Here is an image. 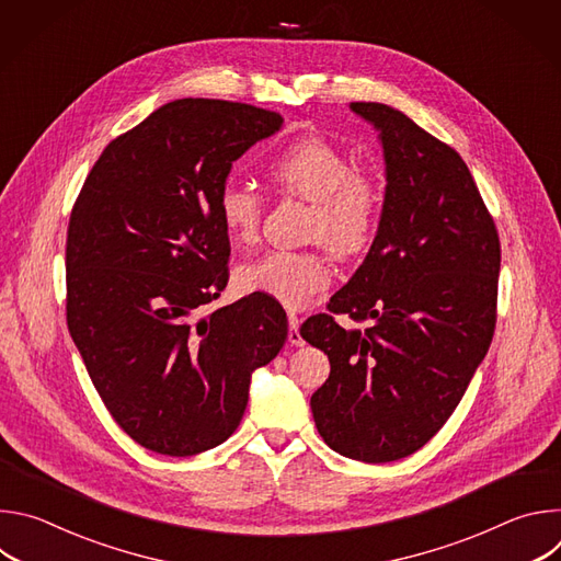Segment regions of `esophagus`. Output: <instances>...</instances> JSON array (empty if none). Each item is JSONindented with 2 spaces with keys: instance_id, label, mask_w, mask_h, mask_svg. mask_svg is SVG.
<instances>
[{
  "instance_id": "obj_1",
  "label": "esophagus",
  "mask_w": 561,
  "mask_h": 561,
  "mask_svg": "<svg viewBox=\"0 0 561 561\" xmlns=\"http://www.w3.org/2000/svg\"><path fill=\"white\" fill-rule=\"evenodd\" d=\"M288 342L293 346H304V340H301V333H299V317L295 312H288Z\"/></svg>"
}]
</instances>
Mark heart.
I'll list each match as a JSON object with an SVG mask.
<instances>
[{"label": "heart", "instance_id": "heart-1", "mask_svg": "<svg viewBox=\"0 0 561 561\" xmlns=\"http://www.w3.org/2000/svg\"><path fill=\"white\" fill-rule=\"evenodd\" d=\"M268 180L290 197L310 204L306 239L322 244L337 260H351L375 242L381 213V184L355 169L353 159L322 137H304L268 167ZM226 234L237 244H253L260 234L264 197L249 184L228 182L217 197ZM331 279L327 257L319 251H271L237 271L242 290L262 293L288 308L306 306Z\"/></svg>", "mask_w": 561, "mask_h": 561}]
</instances>
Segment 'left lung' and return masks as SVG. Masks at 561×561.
Returning a JSON list of instances; mask_svg holds the SVG:
<instances>
[{"mask_svg": "<svg viewBox=\"0 0 561 561\" xmlns=\"http://www.w3.org/2000/svg\"><path fill=\"white\" fill-rule=\"evenodd\" d=\"M351 108L377 130L386 197L375 242L301 337L331 375L310 397L314 426L340 455L383 463L413 455L453 415L493 342L500 234L455 148L402 111ZM374 319L364 332L334 322Z\"/></svg>", "mask_w": 561, "mask_h": 561, "instance_id": "left-lung-1", "label": "left lung"}]
</instances>
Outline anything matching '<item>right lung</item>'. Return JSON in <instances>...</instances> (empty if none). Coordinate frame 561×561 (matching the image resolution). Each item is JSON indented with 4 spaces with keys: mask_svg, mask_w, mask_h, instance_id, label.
Wrapping results in <instances>:
<instances>
[{
    "mask_svg": "<svg viewBox=\"0 0 561 561\" xmlns=\"http://www.w3.org/2000/svg\"><path fill=\"white\" fill-rule=\"evenodd\" d=\"M279 126V113L242 102H169L104 148L70 210V337L113 420L152 453L226 442L253 370L288 337L284 308L262 293L199 314L228 284L219 191Z\"/></svg>",
    "mask_w": 561,
    "mask_h": 561,
    "instance_id": "add662e5",
    "label": "right lung"
}]
</instances>
